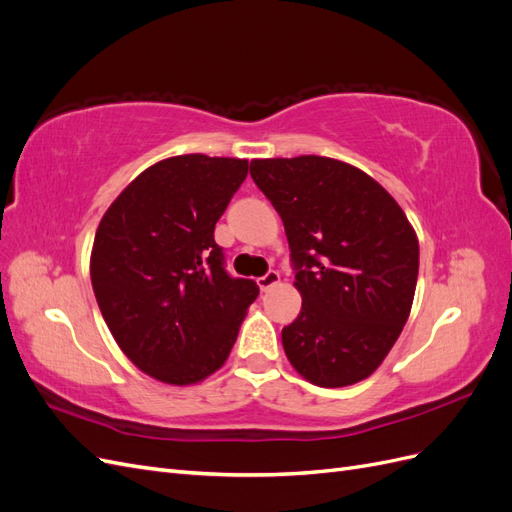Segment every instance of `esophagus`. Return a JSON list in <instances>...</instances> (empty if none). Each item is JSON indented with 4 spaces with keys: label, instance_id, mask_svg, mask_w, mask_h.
Returning <instances> with one entry per match:
<instances>
[{
    "label": "esophagus",
    "instance_id": "obj_1",
    "mask_svg": "<svg viewBox=\"0 0 512 512\" xmlns=\"http://www.w3.org/2000/svg\"><path fill=\"white\" fill-rule=\"evenodd\" d=\"M277 282H280V273H277V271H267L265 275H262V277H258V286H260V290H269L271 286H275Z\"/></svg>",
    "mask_w": 512,
    "mask_h": 512
}]
</instances>
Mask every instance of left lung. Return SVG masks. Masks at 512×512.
<instances>
[{"label":"left lung","mask_w":512,"mask_h":512,"mask_svg":"<svg viewBox=\"0 0 512 512\" xmlns=\"http://www.w3.org/2000/svg\"><path fill=\"white\" fill-rule=\"evenodd\" d=\"M280 213L299 316L282 329L288 361L318 386L374 374L410 316L418 241L406 213L363 170L320 156L252 160Z\"/></svg>","instance_id":"1"}]
</instances>
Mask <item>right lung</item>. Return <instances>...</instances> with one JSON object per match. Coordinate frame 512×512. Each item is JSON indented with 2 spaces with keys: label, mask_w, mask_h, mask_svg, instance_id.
<instances>
[{
  "label": "right lung",
  "mask_w": 512,
  "mask_h": 512,
  "mask_svg": "<svg viewBox=\"0 0 512 512\" xmlns=\"http://www.w3.org/2000/svg\"><path fill=\"white\" fill-rule=\"evenodd\" d=\"M247 177V160L203 153L138 175L98 226L91 286L123 354L166 384L220 369L237 342L254 280L226 271L213 230Z\"/></svg>",
  "instance_id": "1"
}]
</instances>
